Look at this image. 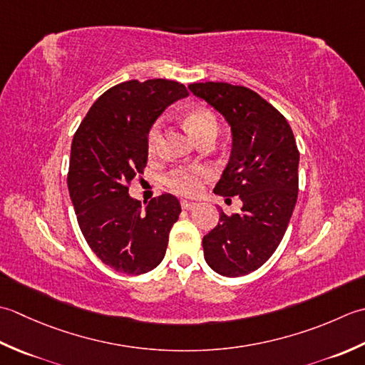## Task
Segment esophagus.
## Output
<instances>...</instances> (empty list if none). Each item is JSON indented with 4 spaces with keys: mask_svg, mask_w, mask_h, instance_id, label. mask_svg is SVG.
I'll use <instances>...</instances> for the list:
<instances>
[{
    "mask_svg": "<svg viewBox=\"0 0 365 365\" xmlns=\"http://www.w3.org/2000/svg\"><path fill=\"white\" fill-rule=\"evenodd\" d=\"M197 206V203H193V202H187V200H182L181 202V207L182 210H185V211H190V210H193V207Z\"/></svg>",
    "mask_w": 365,
    "mask_h": 365,
    "instance_id": "1",
    "label": "esophagus"
}]
</instances>
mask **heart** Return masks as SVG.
I'll return each instance as SVG.
<instances>
[{
	"mask_svg": "<svg viewBox=\"0 0 365 365\" xmlns=\"http://www.w3.org/2000/svg\"><path fill=\"white\" fill-rule=\"evenodd\" d=\"M185 128L189 129L193 137L197 140H202L207 135H217L219 123L217 118L207 108H195L190 110L184 118ZM160 140V124L155 123L148 132L146 145L148 151L154 153L158 150ZM211 172L205 167H193V168H180L167 178V185L173 192L180 193V195H195L202 189V182L205 180H210Z\"/></svg>",
	"mask_w": 365,
	"mask_h": 365,
	"instance_id": "b5f03b06",
	"label": "heart"
}]
</instances>
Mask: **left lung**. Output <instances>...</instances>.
<instances>
[{
	"instance_id": "obj_1",
	"label": "left lung",
	"mask_w": 365,
	"mask_h": 365,
	"mask_svg": "<svg viewBox=\"0 0 365 365\" xmlns=\"http://www.w3.org/2000/svg\"><path fill=\"white\" fill-rule=\"evenodd\" d=\"M189 89L232 129L230 159L214 192L242 202L240 214L220 210L217 227L203 237L205 259L220 276H245L269 259L287 232L297 200L299 151L284 115L252 89L220 81Z\"/></svg>"
}]
</instances>
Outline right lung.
<instances>
[{
    "label": "right lung",
    "mask_w": 365,
    "mask_h": 365,
    "mask_svg": "<svg viewBox=\"0 0 365 365\" xmlns=\"http://www.w3.org/2000/svg\"><path fill=\"white\" fill-rule=\"evenodd\" d=\"M189 93L172 80H129L89 108L71 148L68 187L81 233L111 269L138 276L165 257L181 205L172 193L143 207L129 182L148 162V132L168 106Z\"/></svg>",
    "instance_id": "add662e5"
}]
</instances>
